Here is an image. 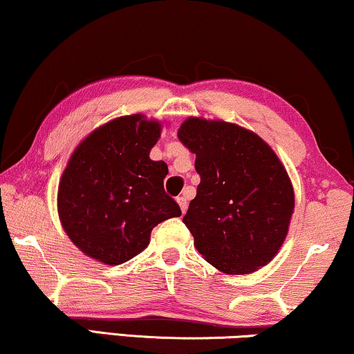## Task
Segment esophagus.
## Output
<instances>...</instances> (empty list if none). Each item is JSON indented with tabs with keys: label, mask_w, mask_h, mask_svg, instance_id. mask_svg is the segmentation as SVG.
<instances>
[{
	"label": "esophagus",
	"mask_w": 354,
	"mask_h": 354,
	"mask_svg": "<svg viewBox=\"0 0 354 354\" xmlns=\"http://www.w3.org/2000/svg\"><path fill=\"white\" fill-rule=\"evenodd\" d=\"M176 203L180 204V207H181V212L185 214L186 210H187V201H186V198H183V196H181V198H176Z\"/></svg>",
	"instance_id": "34e87169"
}]
</instances>
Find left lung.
I'll return each mask as SVG.
<instances>
[{"instance_id": "obj_1", "label": "left lung", "mask_w": 354, "mask_h": 354, "mask_svg": "<svg viewBox=\"0 0 354 354\" xmlns=\"http://www.w3.org/2000/svg\"><path fill=\"white\" fill-rule=\"evenodd\" d=\"M201 183L183 222L198 252L225 274L268 265L294 212L289 174L261 137L236 124L189 118L178 131Z\"/></svg>"}]
</instances>
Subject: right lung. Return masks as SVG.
Returning <instances> with one entry per match:
<instances>
[{"instance_id":"1","label":"right lung","mask_w":354,"mask_h":354,"mask_svg":"<svg viewBox=\"0 0 354 354\" xmlns=\"http://www.w3.org/2000/svg\"><path fill=\"white\" fill-rule=\"evenodd\" d=\"M162 124L122 115L93 131L71 153L58 185L65 234L89 258L122 265L144 252L160 222L181 209L163 189L165 162L150 160Z\"/></svg>"}]
</instances>
